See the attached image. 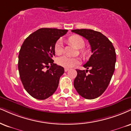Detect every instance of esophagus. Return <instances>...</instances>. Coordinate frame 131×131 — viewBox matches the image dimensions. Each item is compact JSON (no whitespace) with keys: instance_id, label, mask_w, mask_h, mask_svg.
Returning <instances> with one entry per match:
<instances>
[{"instance_id":"obj_1","label":"esophagus","mask_w":131,"mask_h":131,"mask_svg":"<svg viewBox=\"0 0 131 131\" xmlns=\"http://www.w3.org/2000/svg\"><path fill=\"white\" fill-rule=\"evenodd\" d=\"M69 70H70V69H69V68H64V71L67 72L68 71H69Z\"/></svg>"}]
</instances>
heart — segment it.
<instances>
[{
    "instance_id": "b5f03b06",
    "label": "heart",
    "mask_w": 131,
    "mask_h": 131,
    "mask_svg": "<svg viewBox=\"0 0 131 131\" xmlns=\"http://www.w3.org/2000/svg\"><path fill=\"white\" fill-rule=\"evenodd\" d=\"M69 41L79 49L83 48L85 46L84 40H83L82 38L79 35H72L71 37H70L69 38ZM54 51L57 54H61L63 52L62 42H61V40H58L56 42L54 46ZM81 52L82 54H85V50H81ZM57 63L61 67L66 68H70L75 67L77 64L79 63V60L78 58L71 57L70 56L64 55V56H61L57 58Z\"/></svg>"
}]
</instances>
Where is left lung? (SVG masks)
I'll return each instance as SVG.
<instances>
[{
	"mask_svg": "<svg viewBox=\"0 0 131 131\" xmlns=\"http://www.w3.org/2000/svg\"><path fill=\"white\" fill-rule=\"evenodd\" d=\"M71 31L89 41L93 53L89 60L83 64L87 70H76L78 74L74 86L84 98L95 99L104 92L111 82L115 67V50L111 41L100 31L91 29H75ZM88 71L89 73L86 74Z\"/></svg>",
	"mask_w": 131,
	"mask_h": 131,
	"instance_id": "8db88e82",
	"label": "left lung"
}]
</instances>
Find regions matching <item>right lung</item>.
Instances as JSON below:
<instances>
[{"instance_id": "1", "label": "right lung", "mask_w": 131, "mask_h": 131, "mask_svg": "<svg viewBox=\"0 0 131 131\" xmlns=\"http://www.w3.org/2000/svg\"><path fill=\"white\" fill-rule=\"evenodd\" d=\"M68 30L41 28L30 35L19 53L18 70L24 87L31 96L43 100L54 93L64 68L53 63L57 41Z\"/></svg>"}]
</instances>
